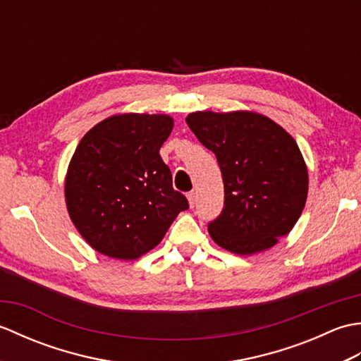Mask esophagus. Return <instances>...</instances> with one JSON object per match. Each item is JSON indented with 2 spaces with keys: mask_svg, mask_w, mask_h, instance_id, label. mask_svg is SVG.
Listing matches in <instances>:
<instances>
[{
  "mask_svg": "<svg viewBox=\"0 0 361 361\" xmlns=\"http://www.w3.org/2000/svg\"><path fill=\"white\" fill-rule=\"evenodd\" d=\"M188 200H189V206L192 208V206L197 203V192H189L188 194Z\"/></svg>",
  "mask_w": 361,
  "mask_h": 361,
  "instance_id": "obj_1",
  "label": "esophagus"
}]
</instances>
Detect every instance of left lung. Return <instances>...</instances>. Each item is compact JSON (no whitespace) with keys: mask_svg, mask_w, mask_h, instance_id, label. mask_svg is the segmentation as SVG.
<instances>
[{"mask_svg":"<svg viewBox=\"0 0 361 361\" xmlns=\"http://www.w3.org/2000/svg\"><path fill=\"white\" fill-rule=\"evenodd\" d=\"M189 128L217 157L225 206L208 225L219 247L250 256L293 229L307 200L309 172L288 132L255 111H195Z\"/></svg>","mask_w":361,"mask_h":361,"instance_id":"8db88e82","label":"left lung"}]
</instances>
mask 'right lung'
I'll list each match as a JSON object with an SVG mask.
<instances>
[{
    "instance_id": "add662e5",
    "label": "right lung",
    "mask_w": 361,
    "mask_h": 361,
    "mask_svg": "<svg viewBox=\"0 0 361 361\" xmlns=\"http://www.w3.org/2000/svg\"><path fill=\"white\" fill-rule=\"evenodd\" d=\"M172 128L169 114H114L88 130L75 147L65 176L66 209L101 255L137 259L189 208L159 157Z\"/></svg>"
}]
</instances>
